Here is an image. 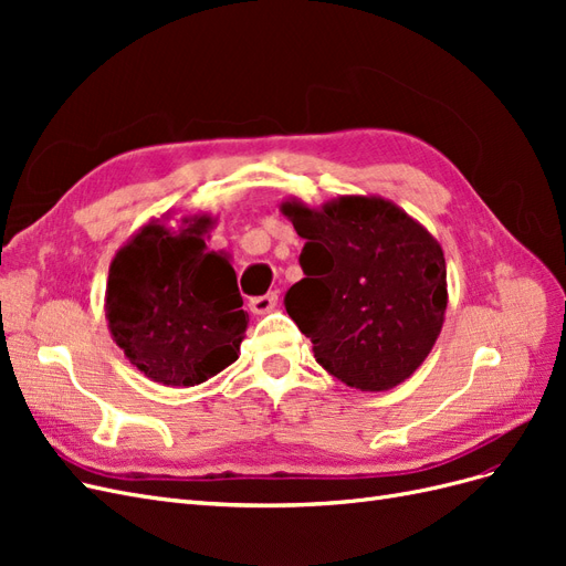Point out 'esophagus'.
<instances>
[{"mask_svg": "<svg viewBox=\"0 0 566 566\" xmlns=\"http://www.w3.org/2000/svg\"><path fill=\"white\" fill-rule=\"evenodd\" d=\"M248 306H250V312L256 314V316L269 314V312H273L279 306V295L276 293H269V295H262V297H252Z\"/></svg>", "mask_w": 566, "mask_h": 566, "instance_id": "34e87169", "label": "esophagus"}]
</instances>
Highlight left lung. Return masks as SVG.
Wrapping results in <instances>:
<instances>
[{"label": "left lung", "instance_id": "left-lung-1", "mask_svg": "<svg viewBox=\"0 0 566 566\" xmlns=\"http://www.w3.org/2000/svg\"><path fill=\"white\" fill-rule=\"evenodd\" d=\"M304 238V279L285 312L314 358L347 387L387 391L432 352L447 314V260L437 238L380 196H339L321 208L285 198Z\"/></svg>", "mask_w": 566, "mask_h": 566}]
</instances>
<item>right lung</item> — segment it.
Returning <instances> with one entry per match:
<instances>
[{"instance_id": "add662e5", "label": "right lung", "mask_w": 566, "mask_h": 566, "mask_svg": "<svg viewBox=\"0 0 566 566\" xmlns=\"http://www.w3.org/2000/svg\"><path fill=\"white\" fill-rule=\"evenodd\" d=\"M165 212L119 248L106 285V321L115 345L148 380L193 387L241 354L248 314L227 252L205 245L217 217Z\"/></svg>"}]
</instances>
